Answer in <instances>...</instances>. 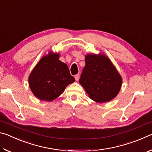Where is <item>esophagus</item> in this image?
<instances>
[{
    "label": "esophagus",
    "mask_w": 152,
    "mask_h": 152,
    "mask_svg": "<svg viewBox=\"0 0 152 152\" xmlns=\"http://www.w3.org/2000/svg\"><path fill=\"white\" fill-rule=\"evenodd\" d=\"M74 77H75V79L76 80L78 81V80H79V78H80V74H76L75 76H74Z\"/></svg>",
    "instance_id": "1"
}]
</instances>
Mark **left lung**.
Wrapping results in <instances>:
<instances>
[{
	"label": "left lung",
	"mask_w": 152,
	"mask_h": 152,
	"mask_svg": "<svg viewBox=\"0 0 152 152\" xmlns=\"http://www.w3.org/2000/svg\"><path fill=\"white\" fill-rule=\"evenodd\" d=\"M85 63L79 82L89 97L98 102L114 99L120 91L122 80L113 64L104 55H87Z\"/></svg>",
	"instance_id": "8db88e82"
}]
</instances>
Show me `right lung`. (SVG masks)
Masks as SVG:
<instances>
[{"label": "right lung", "instance_id": "obj_1", "mask_svg": "<svg viewBox=\"0 0 152 152\" xmlns=\"http://www.w3.org/2000/svg\"><path fill=\"white\" fill-rule=\"evenodd\" d=\"M59 57L58 53H52L42 58L29 77L31 90L42 101H53L75 81L68 66L59 60Z\"/></svg>", "mask_w": 152, "mask_h": 152}]
</instances>
